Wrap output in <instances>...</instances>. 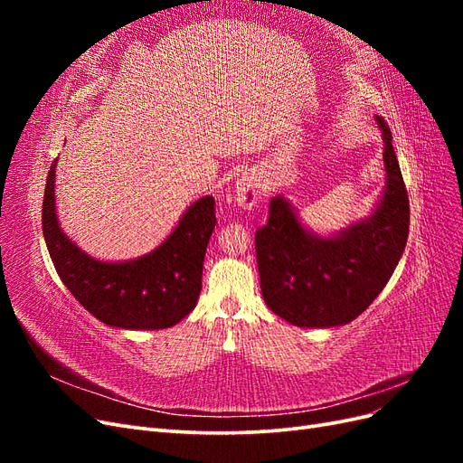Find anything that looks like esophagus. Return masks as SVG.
I'll use <instances>...</instances> for the list:
<instances>
[{"label":"esophagus","instance_id":"1","mask_svg":"<svg viewBox=\"0 0 463 463\" xmlns=\"http://www.w3.org/2000/svg\"><path fill=\"white\" fill-rule=\"evenodd\" d=\"M260 199V179L255 174H245L233 187V201L240 208L250 210Z\"/></svg>","mask_w":463,"mask_h":463}]
</instances>
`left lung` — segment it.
<instances>
[{
    "mask_svg": "<svg viewBox=\"0 0 463 463\" xmlns=\"http://www.w3.org/2000/svg\"><path fill=\"white\" fill-rule=\"evenodd\" d=\"M384 141L386 187L369 218L332 235L305 228L284 194L270 201L269 223L255 233L264 303L301 328H332L357 318L384 289L410 233V199L388 123L376 116Z\"/></svg>",
    "mask_w": 463,
    "mask_h": 463,
    "instance_id": "left-lung-1",
    "label": "left lung"
}]
</instances>
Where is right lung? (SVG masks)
I'll return each mask as SVG.
<instances>
[{
	"label": "right lung",
	"instance_id": "1",
	"mask_svg": "<svg viewBox=\"0 0 463 463\" xmlns=\"http://www.w3.org/2000/svg\"><path fill=\"white\" fill-rule=\"evenodd\" d=\"M55 165L58 160L48 172L42 230L55 270L73 298L104 325L125 330L170 328L185 318L203 288L204 253L216 226L214 199L194 201L150 253L121 262L98 260L80 250L60 226Z\"/></svg>",
	"mask_w": 463,
	"mask_h": 463
}]
</instances>
